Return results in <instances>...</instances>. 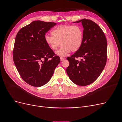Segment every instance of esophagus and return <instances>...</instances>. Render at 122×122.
Listing matches in <instances>:
<instances>
[{"label":"esophagus","instance_id":"esophagus-1","mask_svg":"<svg viewBox=\"0 0 122 122\" xmlns=\"http://www.w3.org/2000/svg\"><path fill=\"white\" fill-rule=\"evenodd\" d=\"M65 58H64V57H61V61H63L65 60Z\"/></svg>","mask_w":122,"mask_h":122}]
</instances>
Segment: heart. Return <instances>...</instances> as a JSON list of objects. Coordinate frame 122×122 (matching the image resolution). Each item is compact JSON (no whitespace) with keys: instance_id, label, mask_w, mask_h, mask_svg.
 <instances>
[{"instance_id":"1","label":"heart","mask_w":122,"mask_h":122,"mask_svg":"<svg viewBox=\"0 0 122 122\" xmlns=\"http://www.w3.org/2000/svg\"><path fill=\"white\" fill-rule=\"evenodd\" d=\"M52 35H46L44 37L46 43L53 50H56L62 45L56 54L65 56L70 51L74 52L81 47L83 41V30L79 25H61L53 29Z\"/></svg>"}]
</instances>
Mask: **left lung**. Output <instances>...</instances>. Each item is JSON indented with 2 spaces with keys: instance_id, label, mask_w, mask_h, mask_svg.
<instances>
[{
  "instance_id": "obj_1",
  "label": "left lung",
  "mask_w": 122,
  "mask_h": 122,
  "mask_svg": "<svg viewBox=\"0 0 122 122\" xmlns=\"http://www.w3.org/2000/svg\"><path fill=\"white\" fill-rule=\"evenodd\" d=\"M81 22L83 41L80 48L67 58L69 66L66 69L72 81L81 86L89 85L96 80L104 69L107 60V41L101 28L91 20L83 19L73 23ZM81 57L78 61L75 59Z\"/></svg>"
}]
</instances>
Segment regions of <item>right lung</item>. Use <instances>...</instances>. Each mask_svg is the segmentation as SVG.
Listing matches in <instances>:
<instances>
[{
  "instance_id": "right-lung-1",
  "label": "right lung",
  "mask_w": 122,
  "mask_h": 122,
  "mask_svg": "<svg viewBox=\"0 0 122 122\" xmlns=\"http://www.w3.org/2000/svg\"><path fill=\"white\" fill-rule=\"evenodd\" d=\"M56 23L35 21L17 33L13 50L14 64L25 82L33 86L46 84L53 75L60 58L47 45L44 37Z\"/></svg>"
}]
</instances>
